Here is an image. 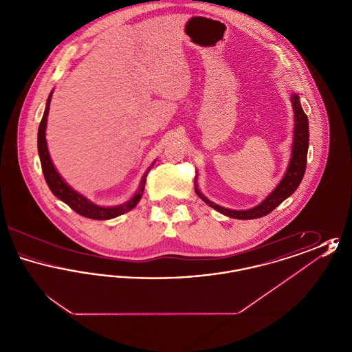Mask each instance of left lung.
Returning a JSON list of instances; mask_svg holds the SVG:
<instances>
[{"label":"left lung","mask_w":352,"mask_h":352,"mask_svg":"<svg viewBox=\"0 0 352 352\" xmlns=\"http://www.w3.org/2000/svg\"><path fill=\"white\" fill-rule=\"evenodd\" d=\"M293 111H294V131H293V145H292V155L290 161L286 168L284 178L281 182L277 184V187L269 194L268 197L257 204L256 207L243 211H234L230 208H224L221 206L215 204L214 201H208L199 190L197 178H195V192L201 198V201L207 203L210 207L219 211L220 214L234 219H257L263 218L270 214L278 204L289 198L301 184L306 162H307V149H309V121L307 116L305 115L302 109L300 96L297 94H293L290 96Z\"/></svg>","instance_id":"8db88e82"}]
</instances>
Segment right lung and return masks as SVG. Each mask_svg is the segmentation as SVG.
I'll return each mask as SVG.
<instances>
[{"label":"right lung","mask_w":352,"mask_h":352,"mask_svg":"<svg viewBox=\"0 0 352 352\" xmlns=\"http://www.w3.org/2000/svg\"><path fill=\"white\" fill-rule=\"evenodd\" d=\"M51 98H52V91L49 95V99L46 102V108H45V113H43V118L41 120V124H39V128H38L39 160H41L42 171H43L45 179H46V184H49L51 192L58 199L65 201L76 214L82 215L84 218L107 220V219L118 218L120 215L133 210L134 207L138 204L141 197H142V192H144V188H145V182H146V175H148L151 166L154 165V162L151 164V168H148V171L144 174L140 187H138V191L134 194L133 198L125 201L124 204H118L115 207H102V206H98V204L88 201L82 194H79L78 191L71 188L65 182V179L59 175V173L56 171V168L51 161L49 149H47V142H46V125H47V116H49V111H50Z\"/></svg>","instance_id":"1"}]
</instances>
